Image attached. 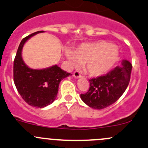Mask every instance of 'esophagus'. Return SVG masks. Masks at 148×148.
Returning a JSON list of instances; mask_svg holds the SVG:
<instances>
[{"instance_id": "34e87169", "label": "esophagus", "mask_w": 148, "mask_h": 148, "mask_svg": "<svg viewBox=\"0 0 148 148\" xmlns=\"http://www.w3.org/2000/svg\"><path fill=\"white\" fill-rule=\"evenodd\" d=\"M73 76H74V77H75V78H77V79L80 78V77H82L81 74H80L79 71H74V74H73Z\"/></svg>"}]
</instances>
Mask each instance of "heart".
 Here are the masks:
<instances>
[{
	"instance_id": "b5f03b06",
	"label": "heart",
	"mask_w": 148,
	"mask_h": 148,
	"mask_svg": "<svg viewBox=\"0 0 148 148\" xmlns=\"http://www.w3.org/2000/svg\"><path fill=\"white\" fill-rule=\"evenodd\" d=\"M70 64L77 66L84 64L87 72L92 77H101L108 73L119 60L118 47L106 41L83 43L74 51L66 50Z\"/></svg>"
}]
</instances>
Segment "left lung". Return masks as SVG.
<instances>
[{
  "label": "left lung",
  "instance_id": "8db88e82",
  "mask_svg": "<svg viewBox=\"0 0 148 148\" xmlns=\"http://www.w3.org/2000/svg\"><path fill=\"white\" fill-rule=\"evenodd\" d=\"M132 69L131 63L123 60L120 66L116 67L106 75L90 79L87 92L80 95L82 101L89 107L98 110L112 105L128 87Z\"/></svg>",
  "mask_w": 148,
  "mask_h": 148
}]
</instances>
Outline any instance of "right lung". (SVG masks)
Returning a JSON list of instances; mask_svg holds the SVG:
<instances>
[{
  "label": "right lung",
  "mask_w": 148,
  "mask_h": 148,
  "mask_svg": "<svg viewBox=\"0 0 148 148\" xmlns=\"http://www.w3.org/2000/svg\"><path fill=\"white\" fill-rule=\"evenodd\" d=\"M41 32L44 31L32 33L21 41L14 61V81L18 93L29 106L40 108L56 100L61 81L71 75L57 65L42 69H33L26 65L21 56L24 43Z\"/></svg>",
  "instance_id": "1"
}]
</instances>
